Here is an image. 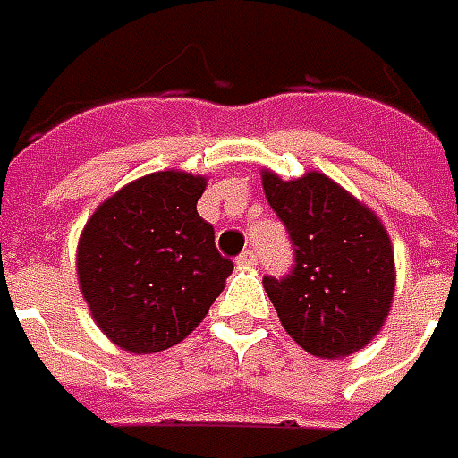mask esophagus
Returning a JSON list of instances; mask_svg holds the SVG:
<instances>
[{
  "label": "esophagus",
  "mask_w": 458,
  "mask_h": 458,
  "mask_svg": "<svg viewBox=\"0 0 458 458\" xmlns=\"http://www.w3.org/2000/svg\"><path fill=\"white\" fill-rule=\"evenodd\" d=\"M236 264L244 266V268H251V266H256V254L251 249H246V251H242V254L236 256Z\"/></svg>",
  "instance_id": "1"
}]
</instances>
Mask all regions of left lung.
Segmentation results:
<instances>
[{
	"label": "left lung",
	"instance_id": "1",
	"mask_svg": "<svg viewBox=\"0 0 458 458\" xmlns=\"http://www.w3.org/2000/svg\"><path fill=\"white\" fill-rule=\"evenodd\" d=\"M264 192L293 244L291 271L264 276L281 326L318 358L358 352L377 335L394 293L385 226L320 172L291 182L264 172Z\"/></svg>",
	"mask_w": 458,
	"mask_h": 458
}]
</instances>
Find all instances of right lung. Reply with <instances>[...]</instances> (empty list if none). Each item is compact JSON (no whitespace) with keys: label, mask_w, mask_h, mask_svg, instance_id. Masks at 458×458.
<instances>
[{"label":"right lung","mask_w":458,"mask_h":458,"mask_svg":"<svg viewBox=\"0 0 458 458\" xmlns=\"http://www.w3.org/2000/svg\"><path fill=\"white\" fill-rule=\"evenodd\" d=\"M207 180L152 172L100 204L79 242V284L98 327L148 355L184 340L222 293L234 261L197 214Z\"/></svg>","instance_id":"right-lung-1"}]
</instances>
